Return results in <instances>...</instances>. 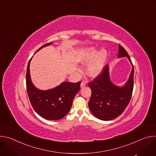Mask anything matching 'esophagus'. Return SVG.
<instances>
[{
    "instance_id": "1",
    "label": "esophagus",
    "mask_w": 156,
    "mask_h": 156,
    "mask_svg": "<svg viewBox=\"0 0 156 156\" xmlns=\"http://www.w3.org/2000/svg\"><path fill=\"white\" fill-rule=\"evenodd\" d=\"M86 82H84V81H82V82L81 83V84H80L81 87H84L86 86Z\"/></svg>"
}]
</instances>
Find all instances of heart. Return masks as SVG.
<instances>
[{"label": "heart", "mask_w": 156, "mask_h": 156, "mask_svg": "<svg viewBox=\"0 0 156 156\" xmlns=\"http://www.w3.org/2000/svg\"><path fill=\"white\" fill-rule=\"evenodd\" d=\"M107 58V52L102 49L100 52L94 48H90L84 50L80 55V62L82 63H89L87 72L91 77L98 76L102 71Z\"/></svg>", "instance_id": "obj_1"}]
</instances>
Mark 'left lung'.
Listing matches in <instances>:
<instances>
[{"label":"left lung","mask_w":156,"mask_h":156,"mask_svg":"<svg viewBox=\"0 0 156 156\" xmlns=\"http://www.w3.org/2000/svg\"><path fill=\"white\" fill-rule=\"evenodd\" d=\"M119 57H127L132 64V71L126 84L123 87L114 85L108 75V65L93 81L89 82L91 96L88 105L93 114L102 120H113L120 115L128 106L132 96L134 86V67L126 51L119 44Z\"/></svg>","instance_id":"obj_1"}]
</instances>
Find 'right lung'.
<instances>
[{
	"label": "right lung",
	"mask_w": 156,
	"mask_h": 156,
	"mask_svg": "<svg viewBox=\"0 0 156 156\" xmlns=\"http://www.w3.org/2000/svg\"><path fill=\"white\" fill-rule=\"evenodd\" d=\"M51 44L52 42L45 44L37 51ZM31 59H30L27 66L26 84L32 107L35 112L44 119L50 120L61 119L69 113L74 98L80 90L81 81L77 83L63 82L52 90H39L33 86L31 81L30 74Z\"/></svg>",
	"instance_id": "obj_1"
}]
</instances>
